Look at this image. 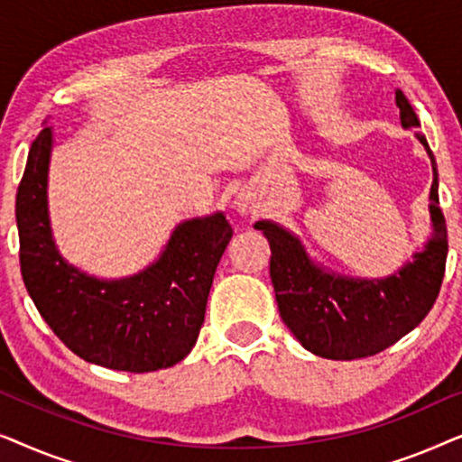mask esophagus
Instances as JSON below:
<instances>
[{"instance_id":"34e87169","label":"esophagus","mask_w":462,"mask_h":462,"mask_svg":"<svg viewBox=\"0 0 462 462\" xmlns=\"http://www.w3.org/2000/svg\"><path fill=\"white\" fill-rule=\"evenodd\" d=\"M252 198H250V193H239L237 198H236V210L237 212H242V214H248V212H252Z\"/></svg>"}]
</instances>
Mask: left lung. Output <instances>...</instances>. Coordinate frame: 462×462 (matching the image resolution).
Listing matches in <instances>:
<instances>
[{
  "instance_id": "obj_1",
  "label": "left lung",
  "mask_w": 462,
  "mask_h": 462,
  "mask_svg": "<svg viewBox=\"0 0 462 462\" xmlns=\"http://www.w3.org/2000/svg\"><path fill=\"white\" fill-rule=\"evenodd\" d=\"M402 128L412 130L425 144L433 166L431 223L433 237L397 273L384 280H353L328 273L315 264L300 239L271 220H258L271 245V282L283 324L307 351L326 359H359L376 356L397 343L425 319L444 282L448 256L446 218L439 210L438 166L412 105L395 90Z\"/></svg>"
}]
</instances>
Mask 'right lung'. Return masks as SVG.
Returning <instances> with one entry per match:
<instances>
[{
	"label": "right lung",
	"mask_w": 462,
	"mask_h": 462,
	"mask_svg": "<svg viewBox=\"0 0 462 462\" xmlns=\"http://www.w3.org/2000/svg\"><path fill=\"white\" fill-rule=\"evenodd\" d=\"M52 128L31 144L16 193L21 273L37 311L86 362L111 370L153 372L191 353L204 324L218 261L233 237L223 214L185 220L162 256L125 280H97L56 250L48 218Z\"/></svg>",
	"instance_id": "obj_1"
}]
</instances>
